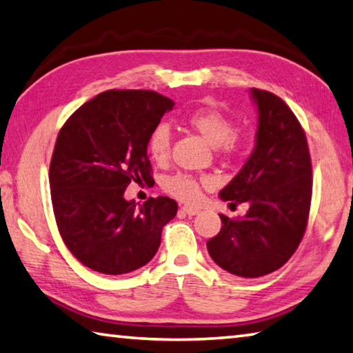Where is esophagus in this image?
<instances>
[{"label":"esophagus","instance_id":"34e87169","mask_svg":"<svg viewBox=\"0 0 353 353\" xmlns=\"http://www.w3.org/2000/svg\"><path fill=\"white\" fill-rule=\"evenodd\" d=\"M181 210L183 212V213H187L188 216H193V214H198L199 213V208H196V207H191V205H183Z\"/></svg>","mask_w":353,"mask_h":353}]
</instances>
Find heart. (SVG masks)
<instances>
[{"instance_id":"obj_1","label":"heart","mask_w":353,"mask_h":353,"mask_svg":"<svg viewBox=\"0 0 353 353\" xmlns=\"http://www.w3.org/2000/svg\"><path fill=\"white\" fill-rule=\"evenodd\" d=\"M185 123L216 146L218 151L229 157L241 148V140L234 132V121L214 107H198L185 117ZM171 130L166 124H159L152 129L148 139V152L155 163H166L171 155ZM163 190L179 201L194 202L201 193V181L188 172H176L163 181Z\"/></svg>"}]
</instances>
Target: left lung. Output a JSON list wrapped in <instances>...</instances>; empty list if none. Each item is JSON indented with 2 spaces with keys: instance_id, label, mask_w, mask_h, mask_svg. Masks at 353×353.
<instances>
[{
  "instance_id": "obj_1",
  "label": "left lung",
  "mask_w": 353,
  "mask_h": 353,
  "mask_svg": "<svg viewBox=\"0 0 353 353\" xmlns=\"http://www.w3.org/2000/svg\"><path fill=\"white\" fill-rule=\"evenodd\" d=\"M259 109L255 148L241 171L221 190L230 204L248 202L244 218L219 214L221 230L207 241L224 271L255 279L282 268L305 234L312 204V159L294 113L271 92L252 88Z\"/></svg>"
}]
</instances>
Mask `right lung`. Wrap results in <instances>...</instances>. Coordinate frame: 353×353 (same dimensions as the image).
Returning a JSON list of instances; mask_svg holds the SVG:
<instances>
[{"mask_svg":"<svg viewBox=\"0 0 353 353\" xmlns=\"http://www.w3.org/2000/svg\"><path fill=\"white\" fill-rule=\"evenodd\" d=\"M172 99L151 90H107L82 104L57 135L50 165L52 210L65 246L90 270L121 276L145 266L160 246L177 202L124 199L149 182L148 139Z\"/></svg>","mask_w":353,"mask_h":353,"instance_id":"right-lung-1","label":"right lung"}]
</instances>
